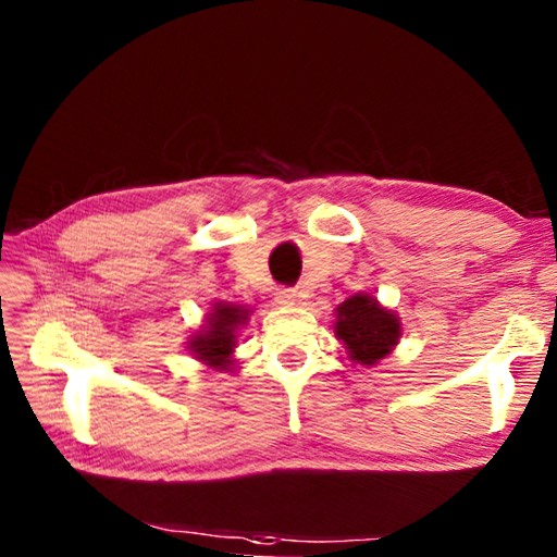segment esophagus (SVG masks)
<instances>
[{
    "label": "esophagus",
    "instance_id": "esophagus-1",
    "mask_svg": "<svg viewBox=\"0 0 557 557\" xmlns=\"http://www.w3.org/2000/svg\"><path fill=\"white\" fill-rule=\"evenodd\" d=\"M275 299L280 301V305H295L297 292H295V289H289V287H282V289H277Z\"/></svg>",
    "mask_w": 557,
    "mask_h": 557
}]
</instances>
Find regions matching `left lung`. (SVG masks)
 I'll use <instances>...</instances> for the list:
<instances>
[{
	"instance_id": "8db88e82",
	"label": "left lung",
	"mask_w": 557,
	"mask_h": 557,
	"mask_svg": "<svg viewBox=\"0 0 557 557\" xmlns=\"http://www.w3.org/2000/svg\"><path fill=\"white\" fill-rule=\"evenodd\" d=\"M336 336L348 348V356L358 363L373 366L398 344L400 322L393 312H385L369 295L348 297L336 309Z\"/></svg>"
}]
</instances>
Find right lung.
<instances>
[{"label": "right lung", "mask_w": 557, "mask_h": 557, "mask_svg": "<svg viewBox=\"0 0 557 557\" xmlns=\"http://www.w3.org/2000/svg\"><path fill=\"white\" fill-rule=\"evenodd\" d=\"M248 319V312L238 305H215L209 314V326L191 338V351L213 369L225 371L235 346V329Z\"/></svg>", "instance_id": "1"}]
</instances>
